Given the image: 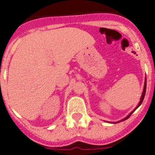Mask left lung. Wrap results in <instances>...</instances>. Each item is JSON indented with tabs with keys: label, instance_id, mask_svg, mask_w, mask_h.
I'll return each instance as SVG.
<instances>
[{
	"label": "left lung",
	"instance_id": "left-lung-1",
	"mask_svg": "<svg viewBox=\"0 0 155 155\" xmlns=\"http://www.w3.org/2000/svg\"><path fill=\"white\" fill-rule=\"evenodd\" d=\"M146 90H147V79H146V81H145V85H144V90H143V92H142V97H141V100H140V101H139V103H138V106H137V108H138V106H140L141 104H142V101H143V99H144V97H145V94H146ZM136 108V109H137ZM132 113L133 112H131L130 114L128 115V116H127V117H125L124 119H122V121H124V120H127V118H129V117H130V116L131 114H132Z\"/></svg>",
	"mask_w": 155,
	"mask_h": 155
}]
</instances>
